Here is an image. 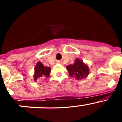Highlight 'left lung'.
<instances>
[{
  "mask_svg": "<svg viewBox=\"0 0 122 122\" xmlns=\"http://www.w3.org/2000/svg\"><path fill=\"white\" fill-rule=\"evenodd\" d=\"M69 75L71 77H75L77 80H81L87 77L89 74V66L84 63L82 60L76 59L73 65H69L66 66Z\"/></svg>",
  "mask_w": 122,
  "mask_h": 122,
  "instance_id": "1",
  "label": "left lung"
}]
</instances>
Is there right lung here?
<instances>
[{
	"mask_svg": "<svg viewBox=\"0 0 122 122\" xmlns=\"http://www.w3.org/2000/svg\"><path fill=\"white\" fill-rule=\"evenodd\" d=\"M34 74L33 75V81L36 82L38 80H42L48 78L50 75L51 68L45 66L40 62H38L34 68Z\"/></svg>",
	"mask_w": 122,
	"mask_h": 122,
	"instance_id": "add662e5",
	"label": "right lung"
}]
</instances>
